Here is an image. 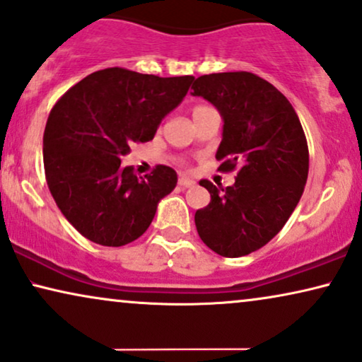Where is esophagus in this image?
<instances>
[{
  "instance_id": "1",
  "label": "esophagus",
  "mask_w": 362,
  "mask_h": 362,
  "mask_svg": "<svg viewBox=\"0 0 362 362\" xmlns=\"http://www.w3.org/2000/svg\"><path fill=\"white\" fill-rule=\"evenodd\" d=\"M196 185V181H192V180H189V177H180V180H177V186L180 187H182V189H186V187H192Z\"/></svg>"
}]
</instances>
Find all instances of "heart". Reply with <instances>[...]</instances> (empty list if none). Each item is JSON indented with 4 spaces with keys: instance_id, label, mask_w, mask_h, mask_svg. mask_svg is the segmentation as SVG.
<instances>
[{
    "instance_id": "heart-1",
    "label": "heart",
    "mask_w": 362,
    "mask_h": 362,
    "mask_svg": "<svg viewBox=\"0 0 362 362\" xmlns=\"http://www.w3.org/2000/svg\"><path fill=\"white\" fill-rule=\"evenodd\" d=\"M201 107H206V106H196L194 111H196V110H201ZM194 111H192V112H194Z\"/></svg>"
}]
</instances>
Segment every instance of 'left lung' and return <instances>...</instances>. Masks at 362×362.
Here are the masks:
<instances>
[{"mask_svg":"<svg viewBox=\"0 0 362 362\" xmlns=\"http://www.w3.org/2000/svg\"><path fill=\"white\" fill-rule=\"evenodd\" d=\"M191 95L216 106L224 121L219 170H238L233 186L199 181L211 203L196 211V229L219 256H246L283 229L301 199L309 171L301 121L283 93L247 71L204 74Z\"/></svg>","mask_w":362,"mask_h":362,"instance_id":"8db88e82","label":"left lung"}]
</instances>
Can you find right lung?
Returning <instances> with one entry per match:
<instances>
[{
  "mask_svg": "<svg viewBox=\"0 0 362 362\" xmlns=\"http://www.w3.org/2000/svg\"><path fill=\"white\" fill-rule=\"evenodd\" d=\"M192 79L107 68L74 84L53 106L43 136L46 181L64 218L89 241L118 247L138 239L176 187L173 168L158 164L136 176L121 159L131 144L154 138Z\"/></svg>",
  "mask_w": 362,
  "mask_h": 362,
  "instance_id": "add662e5",
  "label": "right lung"
}]
</instances>
